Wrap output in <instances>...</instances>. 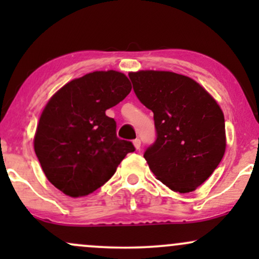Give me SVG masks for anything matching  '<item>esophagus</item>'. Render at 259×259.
Instances as JSON below:
<instances>
[{"label":"esophagus","mask_w":259,"mask_h":259,"mask_svg":"<svg viewBox=\"0 0 259 259\" xmlns=\"http://www.w3.org/2000/svg\"><path fill=\"white\" fill-rule=\"evenodd\" d=\"M133 144H134V146H135L136 150H140V148H141V140H140V139L134 140Z\"/></svg>","instance_id":"34e87169"}]
</instances>
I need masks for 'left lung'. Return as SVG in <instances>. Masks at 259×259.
<instances>
[{"mask_svg":"<svg viewBox=\"0 0 259 259\" xmlns=\"http://www.w3.org/2000/svg\"><path fill=\"white\" fill-rule=\"evenodd\" d=\"M134 92L153 112L156 141L144 157L157 179L186 194L212 175L224 156L221 107L200 84L171 72L130 73Z\"/></svg>","mask_w":259,"mask_h":259,"instance_id":"8db88e82","label":"left lung"}]
</instances>
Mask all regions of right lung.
Returning a JSON list of instances; mask_svg holds the SVG:
<instances>
[{
    "label": "right lung",
    "instance_id": "obj_1",
    "mask_svg": "<svg viewBox=\"0 0 259 259\" xmlns=\"http://www.w3.org/2000/svg\"><path fill=\"white\" fill-rule=\"evenodd\" d=\"M132 84L123 73H89L58 90L45 107L34 148L45 175L70 197H81L107 183L135 147L117 136L107 109L123 101Z\"/></svg>",
    "mask_w": 259,
    "mask_h": 259
}]
</instances>
